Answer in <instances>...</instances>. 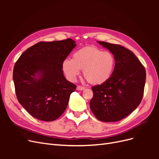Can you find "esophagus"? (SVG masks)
Returning <instances> with one entry per match:
<instances>
[{"label": "esophagus", "mask_w": 159, "mask_h": 159, "mask_svg": "<svg viewBox=\"0 0 159 159\" xmlns=\"http://www.w3.org/2000/svg\"><path fill=\"white\" fill-rule=\"evenodd\" d=\"M84 89H85V88L82 87V86H81V85L77 86V88H76V89L78 91H81V90H84Z\"/></svg>", "instance_id": "34e87169"}]
</instances>
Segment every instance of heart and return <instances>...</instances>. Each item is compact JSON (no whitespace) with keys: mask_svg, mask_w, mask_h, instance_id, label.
<instances>
[{"mask_svg":"<svg viewBox=\"0 0 159 159\" xmlns=\"http://www.w3.org/2000/svg\"><path fill=\"white\" fill-rule=\"evenodd\" d=\"M116 61L114 55L94 46H86L75 51L73 58H66L61 68L68 80L74 81L83 70V75L88 82L100 85L111 77Z\"/></svg>","mask_w":159,"mask_h":159,"instance_id":"heart-1","label":"heart"}]
</instances>
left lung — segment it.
Wrapping results in <instances>:
<instances>
[{"label":"left lung","mask_w":159,"mask_h":159,"mask_svg":"<svg viewBox=\"0 0 159 159\" xmlns=\"http://www.w3.org/2000/svg\"><path fill=\"white\" fill-rule=\"evenodd\" d=\"M114 55L116 64L111 77L91 88L89 106L99 121H118L127 117L140 104L146 81V71L134 53L122 46L98 41Z\"/></svg>","instance_id":"8db88e82"}]
</instances>
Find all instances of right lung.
<instances>
[{
	"mask_svg": "<svg viewBox=\"0 0 159 159\" xmlns=\"http://www.w3.org/2000/svg\"><path fill=\"white\" fill-rule=\"evenodd\" d=\"M75 46L70 38L40 42L16 61L13 70L16 97L32 117L52 121L64 112L76 85L66 79L61 64Z\"/></svg>",
	"mask_w": 159,
	"mask_h": 159,
	"instance_id": "1",
	"label": "right lung"
}]
</instances>
